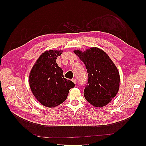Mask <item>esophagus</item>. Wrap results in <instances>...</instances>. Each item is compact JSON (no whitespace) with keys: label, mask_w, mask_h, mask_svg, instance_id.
Here are the masks:
<instances>
[{"label":"esophagus","mask_w":146,"mask_h":146,"mask_svg":"<svg viewBox=\"0 0 146 146\" xmlns=\"http://www.w3.org/2000/svg\"><path fill=\"white\" fill-rule=\"evenodd\" d=\"M72 82H74L75 84H76V82H77V81H76V78H72Z\"/></svg>","instance_id":"obj_1"}]
</instances>
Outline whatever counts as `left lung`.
I'll list each match as a JSON object with an SVG mask.
<instances>
[{
  "mask_svg": "<svg viewBox=\"0 0 146 146\" xmlns=\"http://www.w3.org/2000/svg\"><path fill=\"white\" fill-rule=\"evenodd\" d=\"M74 52L87 69L88 82L83 93L86 100L96 107L107 105L119 91L120 76L116 66L109 56L98 47Z\"/></svg>",
  "mask_w": 146,
  "mask_h": 146,
  "instance_id": "1",
  "label": "left lung"
}]
</instances>
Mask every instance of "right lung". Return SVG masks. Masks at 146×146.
Wrapping results in <instances>:
<instances>
[{
	"mask_svg": "<svg viewBox=\"0 0 146 146\" xmlns=\"http://www.w3.org/2000/svg\"><path fill=\"white\" fill-rule=\"evenodd\" d=\"M61 50L46 51L39 57L31 70L29 85L34 96L42 105L56 107L67 99L75 84L64 78L63 70L56 63Z\"/></svg>",
	"mask_w": 146,
	"mask_h": 146,
	"instance_id": "right-lung-1",
	"label": "right lung"
}]
</instances>
